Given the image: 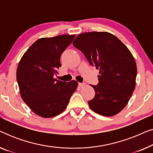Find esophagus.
<instances>
[{
  "label": "esophagus",
  "instance_id": "34e87169",
  "mask_svg": "<svg viewBox=\"0 0 153 153\" xmlns=\"http://www.w3.org/2000/svg\"><path fill=\"white\" fill-rule=\"evenodd\" d=\"M85 84V83H79V87H83V86H84Z\"/></svg>",
  "mask_w": 153,
  "mask_h": 153
}]
</instances>
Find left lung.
Returning a JSON list of instances; mask_svg holds the SVG:
<instances>
[{
  "instance_id": "1",
  "label": "left lung",
  "mask_w": 153,
  "mask_h": 153,
  "mask_svg": "<svg viewBox=\"0 0 153 153\" xmlns=\"http://www.w3.org/2000/svg\"><path fill=\"white\" fill-rule=\"evenodd\" d=\"M73 45L84 54L92 66L100 70L99 83L91 85L95 95L88 101L93 111L104 116H115L128 103L134 91L137 65L126 46L107 32L79 35Z\"/></svg>"
}]
</instances>
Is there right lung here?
Returning a JSON list of instances; mask_svg holds the SVG:
<instances>
[{
  "label": "right lung",
  "mask_w": 153,
  "mask_h": 153,
  "mask_svg": "<svg viewBox=\"0 0 153 153\" xmlns=\"http://www.w3.org/2000/svg\"><path fill=\"white\" fill-rule=\"evenodd\" d=\"M74 37L75 35H61L37 39L19 63L16 80L21 95L39 116L51 118L60 114L76 91V81L63 82L53 78L61 67L60 56Z\"/></svg>",
  "instance_id": "add662e5"
}]
</instances>
